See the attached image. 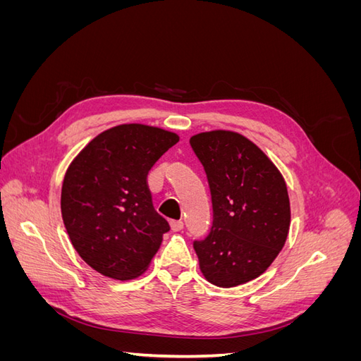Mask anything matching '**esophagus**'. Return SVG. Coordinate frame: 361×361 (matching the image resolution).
<instances>
[{"label": "esophagus", "mask_w": 361, "mask_h": 361, "mask_svg": "<svg viewBox=\"0 0 361 361\" xmlns=\"http://www.w3.org/2000/svg\"><path fill=\"white\" fill-rule=\"evenodd\" d=\"M170 227L173 232H180L183 228V223L180 220H173V221H170Z\"/></svg>", "instance_id": "34e87169"}]
</instances>
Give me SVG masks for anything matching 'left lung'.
<instances>
[{"mask_svg":"<svg viewBox=\"0 0 361 361\" xmlns=\"http://www.w3.org/2000/svg\"><path fill=\"white\" fill-rule=\"evenodd\" d=\"M212 195L214 223L194 250L204 279L233 288L257 279L279 256L289 233L286 182L265 152L233 130L190 138Z\"/></svg>","mask_w":361,"mask_h":361,"instance_id":"1","label":"left lung"}]
</instances>
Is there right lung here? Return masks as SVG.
I'll return each mask as SVG.
<instances>
[{"mask_svg":"<svg viewBox=\"0 0 361 361\" xmlns=\"http://www.w3.org/2000/svg\"><path fill=\"white\" fill-rule=\"evenodd\" d=\"M179 141L157 126L125 123L96 135L69 164L61 216L76 253L99 274H145L170 226L152 203L147 174Z\"/></svg>","mask_w":361,"mask_h":361,"instance_id":"right-lung-1","label":"right lung"}]
</instances>
